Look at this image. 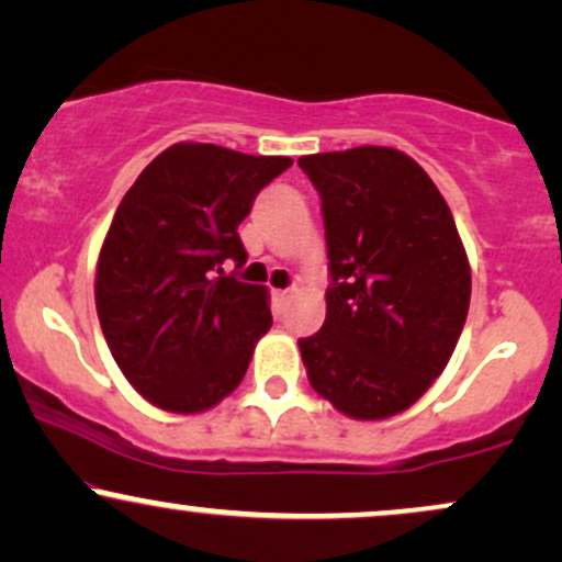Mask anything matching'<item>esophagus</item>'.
Here are the masks:
<instances>
[{
  "mask_svg": "<svg viewBox=\"0 0 562 562\" xmlns=\"http://www.w3.org/2000/svg\"><path fill=\"white\" fill-rule=\"evenodd\" d=\"M274 303H277V306H285V303H288V299H290V290H274Z\"/></svg>",
  "mask_w": 562,
  "mask_h": 562,
  "instance_id": "obj_1",
  "label": "esophagus"
}]
</instances>
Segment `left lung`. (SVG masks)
I'll list each match as a JSON object with an SVG mask.
<instances>
[{"instance_id": "left-lung-1", "label": "left lung", "mask_w": 562, "mask_h": 562, "mask_svg": "<svg viewBox=\"0 0 562 562\" xmlns=\"http://www.w3.org/2000/svg\"><path fill=\"white\" fill-rule=\"evenodd\" d=\"M322 200L327 317L301 338L308 383L357 420L412 406L447 367L470 306V267L438 187L393 147L299 158Z\"/></svg>"}]
</instances>
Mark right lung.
I'll return each mask as SVG.
<instances>
[{
  "mask_svg": "<svg viewBox=\"0 0 562 562\" xmlns=\"http://www.w3.org/2000/svg\"><path fill=\"white\" fill-rule=\"evenodd\" d=\"M288 166L179 142L121 200L97 261V317L115 364L160 409L195 415L222 402L272 327L267 288L222 263L248 259L237 227Z\"/></svg>",
  "mask_w": 562,
  "mask_h": 562,
  "instance_id": "1",
  "label": "right lung"
}]
</instances>
